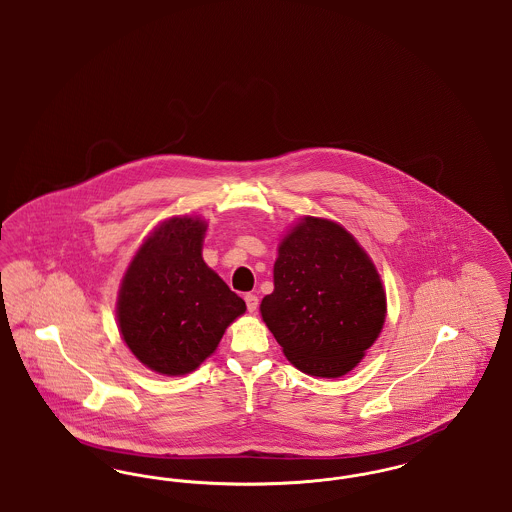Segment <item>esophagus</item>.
Listing matches in <instances>:
<instances>
[{
	"instance_id": "1",
	"label": "esophagus",
	"mask_w": 512,
	"mask_h": 512,
	"mask_svg": "<svg viewBox=\"0 0 512 512\" xmlns=\"http://www.w3.org/2000/svg\"><path fill=\"white\" fill-rule=\"evenodd\" d=\"M245 305H247V311H249V313H255L257 307H259V297L253 295V293H247V295H245Z\"/></svg>"
}]
</instances>
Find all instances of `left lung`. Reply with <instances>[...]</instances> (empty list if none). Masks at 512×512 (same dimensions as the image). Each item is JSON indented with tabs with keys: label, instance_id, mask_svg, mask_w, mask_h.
Here are the masks:
<instances>
[{
	"label": "left lung",
	"instance_id": "1",
	"mask_svg": "<svg viewBox=\"0 0 512 512\" xmlns=\"http://www.w3.org/2000/svg\"><path fill=\"white\" fill-rule=\"evenodd\" d=\"M261 315L293 366L340 378L378 338L386 292L345 228L305 217L278 247L274 292L261 301Z\"/></svg>",
	"mask_w": 512,
	"mask_h": 512
}]
</instances>
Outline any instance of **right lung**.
Returning <instances> with one entry per match:
<instances>
[{
    "instance_id": "1",
    "label": "right lung",
    "mask_w": 512,
    "mask_h": 512,
    "mask_svg": "<svg viewBox=\"0 0 512 512\" xmlns=\"http://www.w3.org/2000/svg\"><path fill=\"white\" fill-rule=\"evenodd\" d=\"M205 222H163L134 255L119 292V326L130 351L151 370L188 374L219 345L245 301L205 265Z\"/></svg>"
}]
</instances>
